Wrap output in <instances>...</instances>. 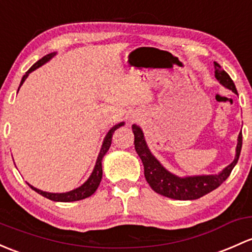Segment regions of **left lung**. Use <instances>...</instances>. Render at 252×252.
Here are the masks:
<instances>
[{"label": "left lung", "mask_w": 252, "mask_h": 252, "mask_svg": "<svg viewBox=\"0 0 252 252\" xmlns=\"http://www.w3.org/2000/svg\"><path fill=\"white\" fill-rule=\"evenodd\" d=\"M215 66V77L220 83L226 88L231 89L233 93L237 94V88L233 83L232 78L228 73L222 70L221 66L217 63H214ZM134 133V145L135 151L139 155L140 159L142 160L145 169V177L146 181L155 192L159 193L164 197L171 198L177 200H193L208 194L211 190L216 189L227 177L232 173L233 168L239 159L240 151L243 145V135L240 131L238 136V144L235 148V158L228 166L223 169L221 173L215 175H198V176H185L180 177L171 174L166 170L163 165L157 160V158L151 153L150 148L147 147L146 140L141 128L136 124H133Z\"/></svg>", "instance_id": "8db88e82"}]
</instances>
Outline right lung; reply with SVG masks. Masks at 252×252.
Returning a JSON list of instances; mask_svg holds the SVG:
<instances>
[{"label":"right lung","instance_id":"obj_1","mask_svg":"<svg viewBox=\"0 0 252 252\" xmlns=\"http://www.w3.org/2000/svg\"><path fill=\"white\" fill-rule=\"evenodd\" d=\"M55 54H57V53H50V54L44 55L42 59H39L36 63H33V65L29 68L28 72H26L25 75L23 76V78H21L19 88L21 87V84L25 82V79L28 78V76L32 72V71H35L36 68L39 67V66H42L43 63L49 62V60L52 59ZM122 126H124V122L116 124V126H112V128L110 129V131L106 134L104 142H102L101 150H100L99 156H97L96 163H95L94 170H93V173L91 176H89V179L87 180V181L84 182L82 186H79L78 189H72V190H70V192H65V193H49V192H44V190L36 189V187L31 186L30 184H28V185L31 187V189L35 190V192L38 193V194L43 195V197L48 198V199H50V200H54V202H63V203L76 202V200H81V199H84V198L91 197L93 193L97 189V187H99V185H100V181H101V179H102L101 161H102V158H104V156L106 155V152H107L108 148H110V146H111V142H112V135H113V133H115V130H117V129L121 128Z\"/></svg>","mask_w":252,"mask_h":252}]
</instances>
